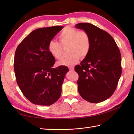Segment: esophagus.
I'll use <instances>...</instances> for the list:
<instances>
[{
    "label": "esophagus",
    "mask_w": 134,
    "mask_h": 134,
    "mask_svg": "<svg viewBox=\"0 0 134 134\" xmlns=\"http://www.w3.org/2000/svg\"><path fill=\"white\" fill-rule=\"evenodd\" d=\"M69 69L70 71H73L74 70V67H70Z\"/></svg>",
    "instance_id": "34e87169"
}]
</instances>
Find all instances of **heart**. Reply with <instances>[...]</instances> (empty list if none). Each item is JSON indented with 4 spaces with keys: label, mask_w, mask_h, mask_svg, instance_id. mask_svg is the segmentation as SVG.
Returning a JSON list of instances; mask_svg holds the SVG:
<instances>
[{
    "label": "heart",
    "mask_w": 134,
    "mask_h": 134,
    "mask_svg": "<svg viewBox=\"0 0 134 134\" xmlns=\"http://www.w3.org/2000/svg\"><path fill=\"white\" fill-rule=\"evenodd\" d=\"M60 43L51 41L48 44V49L52 57L56 59H61L63 47L69 46V53L71 55L62 59L58 62L61 66H72L77 63L81 58H84L89 53L91 40L89 33L86 31L67 27L59 36Z\"/></svg>",
    "instance_id": "1"
}]
</instances>
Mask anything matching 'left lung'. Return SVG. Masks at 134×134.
<instances>
[{"label":"left lung","instance_id":"8db88e82","mask_svg":"<svg viewBox=\"0 0 134 134\" xmlns=\"http://www.w3.org/2000/svg\"><path fill=\"white\" fill-rule=\"evenodd\" d=\"M76 28L89 33L91 40L88 55L75 67L78 74L79 94L85 100L98 103L112 96L121 74L120 50L109 33L89 23H80Z\"/></svg>","mask_w":134,"mask_h":134}]
</instances>
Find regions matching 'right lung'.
<instances>
[{"instance_id":"1","label":"right lung","mask_w":134,"mask_h":134,"mask_svg":"<svg viewBox=\"0 0 134 134\" xmlns=\"http://www.w3.org/2000/svg\"><path fill=\"white\" fill-rule=\"evenodd\" d=\"M62 26L37 29L17 47L14 57L16 80L22 93L34 104L49 106L60 97L66 66L54 69L55 59L48 49L49 42Z\"/></svg>"}]
</instances>
